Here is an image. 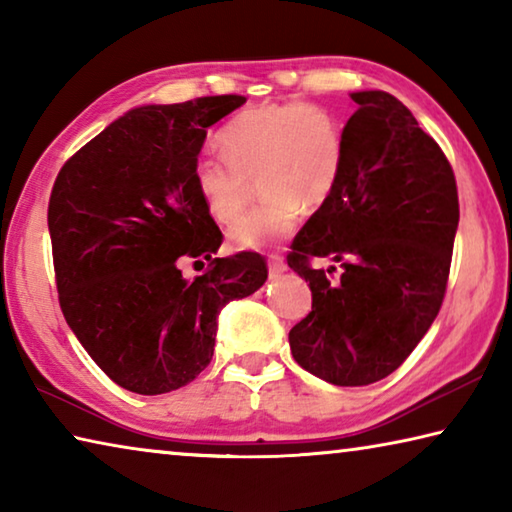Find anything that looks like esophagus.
Here are the masks:
<instances>
[{"mask_svg": "<svg viewBox=\"0 0 512 512\" xmlns=\"http://www.w3.org/2000/svg\"><path fill=\"white\" fill-rule=\"evenodd\" d=\"M268 271H271V275H280L287 271V264H284V259L280 255H271L268 257Z\"/></svg>", "mask_w": 512, "mask_h": 512, "instance_id": "esophagus-1", "label": "esophagus"}]
</instances>
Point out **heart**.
Segmentation results:
<instances>
[{
	"instance_id": "heart-1",
	"label": "heart",
	"mask_w": 512,
	"mask_h": 512,
	"mask_svg": "<svg viewBox=\"0 0 512 512\" xmlns=\"http://www.w3.org/2000/svg\"><path fill=\"white\" fill-rule=\"evenodd\" d=\"M221 155L194 162V187L207 214L230 223L243 209L249 180L265 201L228 230L237 250H264L289 237L305 207L320 210L334 196L345 169V128L320 103H266L230 119Z\"/></svg>"
}]
</instances>
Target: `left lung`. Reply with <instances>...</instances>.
I'll use <instances>...</instances> for the list:
<instances>
[{
	"label": "left lung",
	"instance_id": "8db88e82",
	"mask_svg": "<svg viewBox=\"0 0 512 512\" xmlns=\"http://www.w3.org/2000/svg\"><path fill=\"white\" fill-rule=\"evenodd\" d=\"M350 97L359 108L345 124L341 183L287 255L311 289V311L289 345L311 375L368 386L400 368L438 316L458 192L443 149L402 101L381 90ZM323 256L342 266L339 274L310 266Z\"/></svg>",
	"mask_w": 512,
	"mask_h": 512
}]
</instances>
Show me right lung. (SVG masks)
Masks as SVG:
<instances>
[{
	"label": "right lung",
	"mask_w": 512,
	"mask_h": 512,
	"mask_svg": "<svg viewBox=\"0 0 512 512\" xmlns=\"http://www.w3.org/2000/svg\"><path fill=\"white\" fill-rule=\"evenodd\" d=\"M244 103L221 94L133 108L58 171L47 223L60 309L126 391L194 381L212 361L221 307L266 282L262 255L214 257L223 235L192 176L207 128ZM187 258L211 264L185 281Z\"/></svg>",
	"instance_id": "obj_1"
}]
</instances>
